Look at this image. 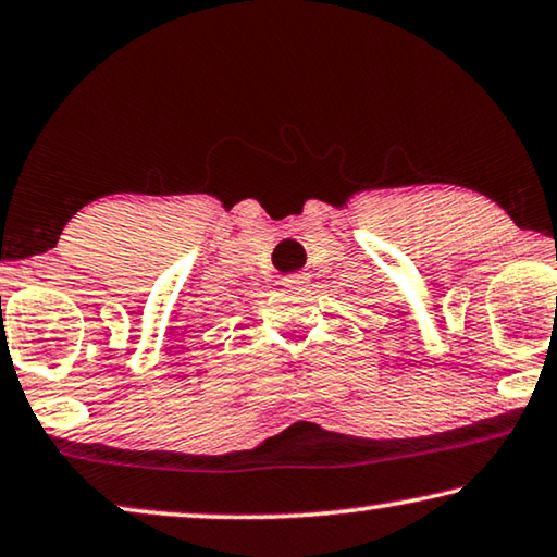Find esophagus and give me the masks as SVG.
<instances>
[{
  "mask_svg": "<svg viewBox=\"0 0 557 557\" xmlns=\"http://www.w3.org/2000/svg\"><path fill=\"white\" fill-rule=\"evenodd\" d=\"M306 281L304 273H288V276H284V284L286 286H301Z\"/></svg>",
  "mask_w": 557,
  "mask_h": 557,
  "instance_id": "1",
  "label": "esophagus"
}]
</instances>
